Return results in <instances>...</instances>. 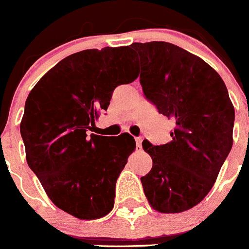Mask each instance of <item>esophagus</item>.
I'll return each mask as SVG.
<instances>
[{
    "instance_id": "34e87169",
    "label": "esophagus",
    "mask_w": 249,
    "mask_h": 249,
    "mask_svg": "<svg viewBox=\"0 0 249 249\" xmlns=\"http://www.w3.org/2000/svg\"><path fill=\"white\" fill-rule=\"evenodd\" d=\"M136 146H137V149H141V146H142V137L136 138Z\"/></svg>"
}]
</instances>
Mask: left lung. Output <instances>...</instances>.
<instances>
[{
	"mask_svg": "<svg viewBox=\"0 0 249 249\" xmlns=\"http://www.w3.org/2000/svg\"><path fill=\"white\" fill-rule=\"evenodd\" d=\"M131 47L140 56L144 96L176 122L168 143L142 142L153 162L141 177L144 195L158 212H184L218 177L233 144L234 107L221 76L198 56L162 41Z\"/></svg>",
	"mask_w": 249,
	"mask_h": 249,
	"instance_id": "8db88e82",
	"label": "left lung"
}]
</instances>
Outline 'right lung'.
Masks as SVG:
<instances>
[{
  "label": "right lung",
  "mask_w": 249,
  "mask_h": 249,
  "mask_svg": "<svg viewBox=\"0 0 249 249\" xmlns=\"http://www.w3.org/2000/svg\"><path fill=\"white\" fill-rule=\"evenodd\" d=\"M137 77L128 46L85 50L51 68L26 100L19 129L28 166L54 206L76 218L97 219L113 208L135 138L86 132L107 109L113 89Z\"/></svg>",
  "instance_id": "right-lung-1"
}]
</instances>
